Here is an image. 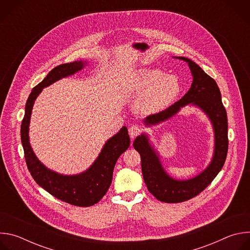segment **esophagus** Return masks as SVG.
Returning <instances> with one entry per match:
<instances>
[{
  "instance_id": "esophagus-1",
  "label": "esophagus",
  "mask_w": 250,
  "mask_h": 250,
  "mask_svg": "<svg viewBox=\"0 0 250 250\" xmlns=\"http://www.w3.org/2000/svg\"><path fill=\"white\" fill-rule=\"evenodd\" d=\"M140 132H141V129H140V127H139L138 125H131V126H129V128H128V133H129V135H130L131 138H134V137L137 136Z\"/></svg>"
}]
</instances>
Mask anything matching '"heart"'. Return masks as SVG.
Segmentation results:
<instances>
[{"label": "heart", "instance_id": "obj_1", "mask_svg": "<svg viewBox=\"0 0 250 250\" xmlns=\"http://www.w3.org/2000/svg\"><path fill=\"white\" fill-rule=\"evenodd\" d=\"M125 88L141 93L135 101V110L140 114H153L171 104L181 92V84L175 75L156 69H142L130 75Z\"/></svg>", "mask_w": 250, "mask_h": 250}]
</instances>
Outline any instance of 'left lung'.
<instances>
[{
  "label": "left lung",
  "instance_id": "left-lung-1",
  "mask_svg": "<svg viewBox=\"0 0 250 250\" xmlns=\"http://www.w3.org/2000/svg\"><path fill=\"white\" fill-rule=\"evenodd\" d=\"M173 58L186 62L193 82L185 96L168 109L146 117L142 124L152 127L175 117L184 106H196L208 119L213 131V151L209 163L199 174L188 179H176L165 170L160 153L150 140L149 134L142 132L133 141V147L141 157V171L148 191L164 203H181L190 200L206 189L222 170L229 147L228 118L222 103L221 91L211 77L194 61L186 57Z\"/></svg>",
  "mask_w": 250,
  "mask_h": 250
}]
</instances>
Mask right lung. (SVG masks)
Returning a JSON list of instances; mask_svg holds the SVG:
<instances>
[{"instance_id": "1", "label": "right lung", "mask_w": 250, "mask_h": 250, "mask_svg": "<svg viewBox=\"0 0 250 250\" xmlns=\"http://www.w3.org/2000/svg\"><path fill=\"white\" fill-rule=\"evenodd\" d=\"M88 63L87 60H77L53 68L46 77L31 90L25 104L24 117L21 126V139L25 162L34 181L55 198L79 207H90L97 204L109 190L117 160L130 145L126 126H123L119 132L104 142L98 157L88 169L70 175L61 174L46 167L35 155L30 146L28 133L33 104L43 88L78 73Z\"/></svg>"}]
</instances>
